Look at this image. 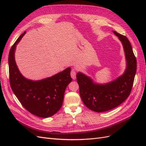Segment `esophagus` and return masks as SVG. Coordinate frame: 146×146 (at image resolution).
I'll list each match as a JSON object with an SVG mask.
<instances>
[{"label":"esophagus","instance_id":"1","mask_svg":"<svg viewBox=\"0 0 146 146\" xmlns=\"http://www.w3.org/2000/svg\"><path fill=\"white\" fill-rule=\"evenodd\" d=\"M70 76L73 79H76V70L74 69H72L70 72Z\"/></svg>","mask_w":146,"mask_h":146}]
</instances>
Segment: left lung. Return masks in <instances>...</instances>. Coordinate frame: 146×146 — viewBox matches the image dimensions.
<instances>
[{"label":"left lung","instance_id":"1","mask_svg":"<svg viewBox=\"0 0 146 146\" xmlns=\"http://www.w3.org/2000/svg\"><path fill=\"white\" fill-rule=\"evenodd\" d=\"M124 49L127 68L122 76L105 85L95 84L81 72L77 74L80 98L86 107L96 112H104L117 107L130 94L136 72V59L128 38L116 32Z\"/></svg>","mask_w":146,"mask_h":146}]
</instances>
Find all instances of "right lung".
Masks as SVG:
<instances>
[{"label":"right lung","mask_w":146,"mask_h":146,"mask_svg":"<svg viewBox=\"0 0 146 146\" xmlns=\"http://www.w3.org/2000/svg\"><path fill=\"white\" fill-rule=\"evenodd\" d=\"M24 32L10 48L8 56L9 79L12 91L22 105L34 115L46 118L54 115L63 104L65 90L72 82L70 68L39 81L28 80L22 76L15 60L16 46Z\"/></svg>","instance_id":"obj_1"}]
</instances>
